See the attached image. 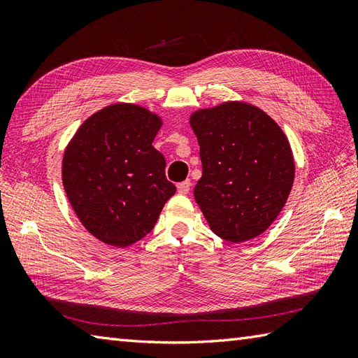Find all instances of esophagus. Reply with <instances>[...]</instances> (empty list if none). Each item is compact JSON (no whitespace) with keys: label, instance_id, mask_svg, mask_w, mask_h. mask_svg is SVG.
<instances>
[{"label":"esophagus","instance_id":"obj_1","mask_svg":"<svg viewBox=\"0 0 358 358\" xmlns=\"http://www.w3.org/2000/svg\"><path fill=\"white\" fill-rule=\"evenodd\" d=\"M191 186H192L191 180H186V181H181V183H178L177 189L180 194H189V191H191Z\"/></svg>","mask_w":358,"mask_h":358}]
</instances>
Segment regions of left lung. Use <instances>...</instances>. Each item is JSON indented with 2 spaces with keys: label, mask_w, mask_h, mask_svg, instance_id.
I'll use <instances>...</instances> for the list:
<instances>
[{
  "label": "left lung",
  "mask_w": 358,
  "mask_h": 358,
  "mask_svg": "<svg viewBox=\"0 0 358 358\" xmlns=\"http://www.w3.org/2000/svg\"><path fill=\"white\" fill-rule=\"evenodd\" d=\"M203 175L195 201L220 238L241 243L273 223L292 189L291 146L268 113L231 101L192 113Z\"/></svg>",
  "instance_id": "left-lung-1"
}]
</instances>
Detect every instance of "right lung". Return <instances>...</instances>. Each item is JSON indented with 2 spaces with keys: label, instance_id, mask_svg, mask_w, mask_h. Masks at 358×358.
Listing matches in <instances>:
<instances>
[{
  "label": "right lung",
  "instance_id": "right-lung-1",
  "mask_svg": "<svg viewBox=\"0 0 358 358\" xmlns=\"http://www.w3.org/2000/svg\"><path fill=\"white\" fill-rule=\"evenodd\" d=\"M162 120L135 104H112L75 134L63 158V185L95 238L126 248L154 229L175 194L166 159L152 146Z\"/></svg>",
  "mask_w": 358,
  "mask_h": 358
}]
</instances>
